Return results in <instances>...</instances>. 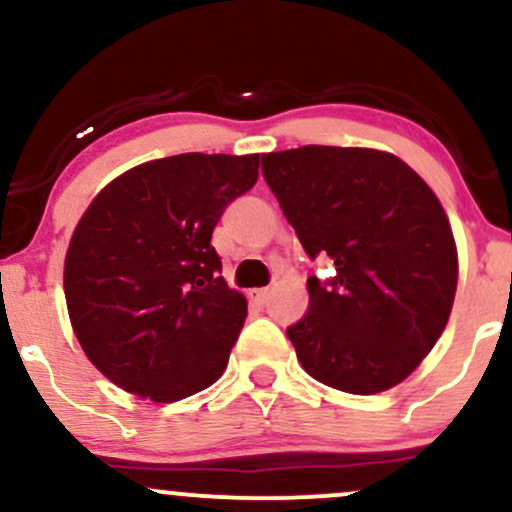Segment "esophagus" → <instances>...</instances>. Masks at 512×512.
<instances>
[{
    "label": "esophagus",
    "mask_w": 512,
    "mask_h": 512,
    "mask_svg": "<svg viewBox=\"0 0 512 512\" xmlns=\"http://www.w3.org/2000/svg\"><path fill=\"white\" fill-rule=\"evenodd\" d=\"M248 298H250L252 303L264 305V303H267V298H269V291L267 289H250L248 291Z\"/></svg>",
    "instance_id": "1"
}]
</instances>
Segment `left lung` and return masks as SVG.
I'll list each match as a JSON object with an SVG mask.
<instances>
[{
  "label": "left lung",
  "instance_id": "left-lung-1",
  "mask_svg": "<svg viewBox=\"0 0 512 512\" xmlns=\"http://www.w3.org/2000/svg\"><path fill=\"white\" fill-rule=\"evenodd\" d=\"M262 175L310 260V305L286 337L320 383L375 395L402 383L443 334L457 250L438 197L373 149L301 146L262 156Z\"/></svg>",
  "mask_w": 512,
  "mask_h": 512
}]
</instances>
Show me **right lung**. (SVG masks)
I'll return each mask as SVG.
<instances>
[{
	"label": "right lung",
	"instance_id": "add662e5",
	"mask_svg": "<svg viewBox=\"0 0 512 512\" xmlns=\"http://www.w3.org/2000/svg\"><path fill=\"white\" fill-rule=\"evenodd\" d=\"M260 156L180 154L127 170L91 202L64 262L81 349L117 387L178 402L226 368L248 303L211 233L257 182Z\"/></svg>",
	"mask_w": 512,
	"mask_h": 512
}]
</instances>
